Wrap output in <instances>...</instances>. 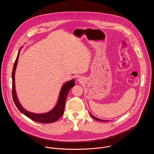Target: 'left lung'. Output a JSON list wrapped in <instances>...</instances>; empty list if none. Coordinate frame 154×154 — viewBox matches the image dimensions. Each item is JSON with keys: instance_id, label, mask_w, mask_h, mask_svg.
<instances>
[{"instance_id": "1", "label": "left lung", "mask_w": 154, "mask_h": 154, "mask_svg": "<svg viewBox=\"0 0 154 154\" xmlns=\"http://www.w3.org/2000/svg\"><path fill=\"white\" fill-rule=\"evenodd\" d=\"M90 115H91V116H92V118H93V119H96V120H97V121H104V122H105V121H104V120H102V119H98V118H97L94 117V116H93L91 114H90Z\"/></svg>"}]
</instances>
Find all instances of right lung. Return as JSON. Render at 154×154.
Segmentation results:
<instances>
[{"instance_id":"right-lung-1","label":"right lung","mask_w":154,"mask_h":154,"mask_svg":"<svg viewBox=\"0 0 154 154\" xmlns=\"http://www.w3.org/2000/svg\"><path fill=\"white\" fill-rule=\"evenodd\" d=\"M19 53L20 52H18L17 56L15 60L13 69V72H12V96H13V99L14 100V102L16 106L22 113H23L26 116H27L28 118H30L31 119L36 122H41V123H47V124L55 122L63 115L64 113L66 100V97L69 90L75 85V83H74L75 80L73 79L72 80L67 82L66 83H65L63 85L60 91L58 102L56 106H55V108L52 109L51 112L46 113H43V114H35V113L29 112L20 105L17 99L16 91H15L14 74H15L16 66L17 64Z\"/></svg>"}]
</instances>
